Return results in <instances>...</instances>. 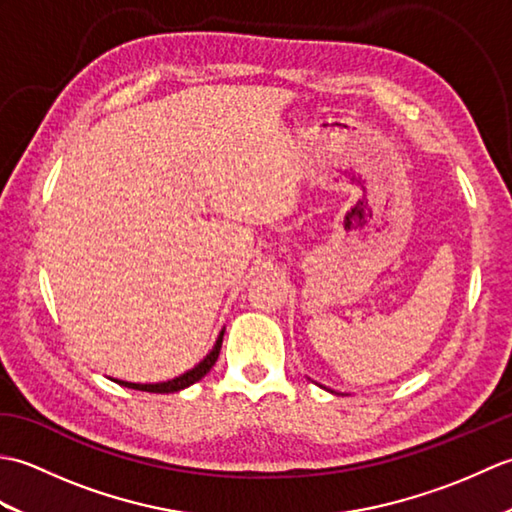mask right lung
I'll return each mask as SVG.
<instances>
[{
    "mask_svg": "<svg viewBox=\"0 0 512 512\" xmlns=\"http://www.w3.org/2000/svg\"><path fill=\"white\" fill-rule=\"evenodd\" d=\"M222 336L224 332L220 334V339L215 341V347L213 352L204 358V361L200 365H195L193 369H189L187 374H182L178 378L173 380H167V383H154V385H140V383H127V380H116L118 385L123 387H132V389H138V391H151V394H173V391H180L184 387H189L193 383H198L200 378L206 376V372H211V367L215 365L217 356H220V347H222Z\"/></svg>",
    "mask_w": 512,
    "mask_h": 512,
    "instance_id": "add662e5",
    "label": "right lung"
}]
</instances>
